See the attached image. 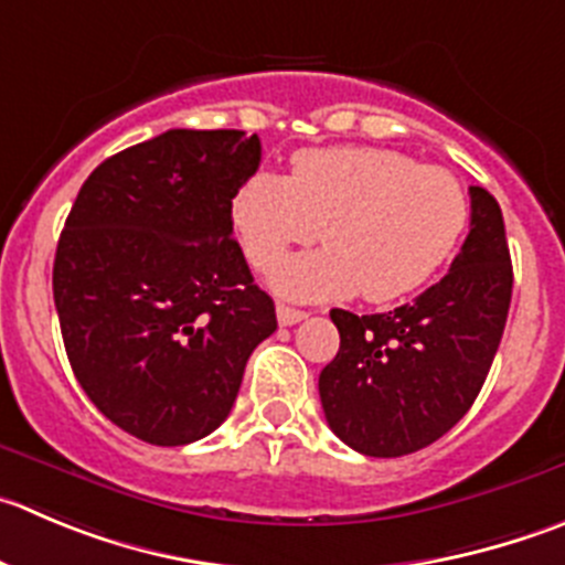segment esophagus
<instances>
[{"label": "esophagus", "mask_w": 565, "mask_h": 565, "mask_svg": "<svg viewBox=\"0 0 565 565\" xmlns=\"http://www.w3.org/2000/svg\"><path fill=\"white\" fill-rule=\"evenodd\" d=\"M302 319H308V313L299 308H288V305H277V321L282 327H291V324H299Z\"/></svg>", "instance_id": "esophagus-1"}]
</instances>
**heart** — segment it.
<instances>
[{
    "label": "heart",
    "instance_id": "heart-1",
    "mask_svg": "<svg viewBox=\"0 0 565 565\" xmlns=\"http://www.w3.org/2000/svg\"><path fill=\"white\" fill-rule=\"evenodd\" d=\"M246 257L268 271L291 246L271 286L282 297H360L391 302L422 288L452 257L469 227V196L452 171L380 147L299 152L291 177L255 171L233 199Z\"/></svg>",
    "mask_w": 565,
    "mask_h": 565
}]
</instances>
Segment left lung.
<instances>
[{
  "label": "left lung",
  "mask_w": 565,
  "mask_h": 565,
  "mask_svg": "<svg viewBox=\"0 0 565 565\" xmlns=\"http://www.w3.org/2000/svg\"><path fill=\"white\" fill-rule=\"evenodd\" d=\"M471 227L447 277L388 313L330 310L341 347L321 369L332 433L369 458L429 447L469 413L488 377L513 294L499 202L469 188Z\"/></svg>",
  "instance_id": "1"
}]
</instances>
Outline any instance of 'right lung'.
<instances>
[{"instance_id":"obj_1","label":"right lung","mask_w":565,"mask_h":565,"mask_svg":"<svg viewBox=\"0 0 565 565\" xmlns=\"http://www.w3.org/2000/svg\"><path fill=\"white\" fill-rule=\"evenodd\" d=\"M257 166L260 138L244 130H169L96 166L57 241L52 291L74 377L154 447L211 435L277 330L233 238V199Z\"/></svg>"}]
</instances>
